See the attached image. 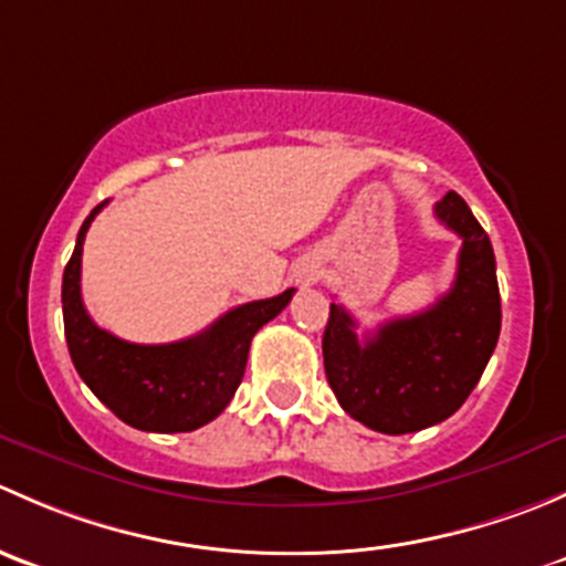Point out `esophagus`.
<instances>
[{
    "instance_id": "1",
    "label": "esophagus",
    "mask_w": 566,
    "mask_h": 566,
    "mask_svg": "<svg viewBox=\"0 0 566 566\" xmlns=\"http://www.w3.org/2000/svg\"><path fill=\"white\" fill-rule=\"evenodd\" d=\"M315 279H317V271H306V273H304V282H306V284L315 282Z\"/></svg>"
}]
</instances>
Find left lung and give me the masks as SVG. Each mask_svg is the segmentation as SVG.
<instances>
[{"label":"left lung","mask_w":566,"mask_h":566,"mask_svg":"<svg viewBox=\"0 0 566 566\" xmlns=\"http://www.w3.org/2000/svg\"><path fill=\"white\" fill-rule=\"evenodd\" d=\"M462 249L452 290L430 310L397 317L358 339L356 319L331 304L323 334L328 386L353 419L386 436L449 419L482 378L501 334V295L488 232L460 193L436 205Z\"/></svg>","instance_id":"8db88e82"}]
</instances>
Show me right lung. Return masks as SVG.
I'll use <instances>...</instances> for the list:
<instances>
[{
    "label": "right lung",
    "mask_w": 566,
    "mask_h": 566,
    "mask_svg": "<svg viewBox=\"0 0 566 566\" xmlns=\"http://www.w3.org/2000/svg\"><path fill=\"white\" fill-rule=\"evenodd\" d=\"M101 202L84 219L62 273V317L73 367L125 424L145 432H191L230 405L247 373L251 339L293 298V290L235 306L202 334L169 345H136L98 328L82 301V247Z\"/></svg>",
    "instance_id": "right-lung-1"
}]
</instances>
